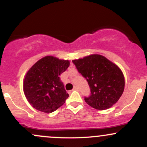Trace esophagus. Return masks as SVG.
<instances>
[{"mask_svg": "<svg viewBox=\"0 0 147 147\" xmlns=\"http://www.w3.org/2000/svg\"><path fill=\"white\" fill-rule=\"evenodd\" d=\"M78 90V88H77V87H74L73 90Z\"/></svg>", "mask_w": 147, "mask_h": 147, "instance_id": "obj_1", "label": "esophagus"}]
</instances>
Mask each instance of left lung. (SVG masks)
<instances>
[{"mask_svg": "<svg viewBox=\"0 0 147 147\" xmlns=\"http://www.w3.org/2000/svg\"><path fill=\"white\" fill-rule=\"evenodd\" d=\"M79 73L86 78L91 95L85 102L97 110H106L119 100L124 90L123 72L116 64L100 55H90L72 60Z\"/></svg>", "mask_w": 147, "mask_h": 147, "instance_id": "1", "label": "left lung"}]
</instances>
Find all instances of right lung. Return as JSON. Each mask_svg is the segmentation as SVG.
Instances as JSON below:
<instances>
[{
    "mask_svg": "<svg viewBox=\"0 0 147 147\" xmlns=\"http://www.w3.org/2000/svg\"><path fill=\"white\" fill-rule=\"evenodd\" d=\"M70 65L68 60L46 56L29 69L23 79V92L33 108L52 113L65 103L69 95L65 90L60 75Z\"/></svg>",
    "mask_w": 147,
    "mask_h": 147,
    "instance_id": "add662e5",
    "label": "right lung"
}]
</instances>
